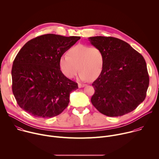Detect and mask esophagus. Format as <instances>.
<instances>
[{
  "instance_id": "obj_1",
  "label": "esophagus",
  "mask_w": 159,
  "mask_h": 159,
  "mask_svg": "<svg viewBox=\"0 0 159 159\" xmlns=\"http://www.w3.org/2000/svg\"><path fill=\"white\" fill-rule=\"evenodd\" d=\"M85 85H86V84H80V83H79V84H78V86H79V88L84 87V86H85Z\"/></svg>"
}]
</instances>
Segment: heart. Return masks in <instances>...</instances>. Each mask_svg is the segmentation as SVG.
Listing matches in <instances>:
<instances>
[{"mask_svg": "<svg viewBox=\"0 0 159 159\" xmlns=\"http://www.w3.org/2000/svg\"><path fill=\"white\" fill-rule=\"evenodd\" d=\"M68 55L59 59V66L62 74L72 79L80 71L79 78L82 80H95L101 74L104 63L102 52L96 47L79 44L68 51Z\"/></svg>", "mask_w": 159, "mask_h": 159, "instance_id": "b5f03b06", "label": "heart"}]
</instances>
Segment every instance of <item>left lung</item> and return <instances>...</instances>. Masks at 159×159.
<instances>
[{
    "label": "left lung",
    "mask_w": 159,
    "mask_h": 159,
    "mask_svg": "<svg viewBox=\"0 0 159 159\" xmlns=\"http://www.w3.org/2000/svg\"><path fill=\"white\" fill-rule=\"evenodd\" d=\"M103 53L102 71L93 83V106L102 114L121 116L134 110L145 99L149 76L143 56L126 42L114 37L89 38Z\"/></svg>",
    "instance_id": "1"
}]
</instances>
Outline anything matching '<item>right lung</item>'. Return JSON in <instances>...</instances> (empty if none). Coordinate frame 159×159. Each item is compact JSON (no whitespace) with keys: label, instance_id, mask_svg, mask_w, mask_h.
Returning <instances> with one entry per match:
<instances>
[{"label":"right lung","instance_id":"1","mask_svg":"<svg viewBox=\"0 0 159 159\" xmlns=\"http://www.w3.org/2000/svg\"><path fill=\"white\" fill-rule=\"evenodd\" d=\"M80 39L47 34L22 47L11 71L12 93L20 108L35 117L48 118L68 106L70 94L78 84L62 74L59 59Z\"/></svg>","mask_w":159,"mask_h":159}]
</instances>
